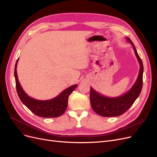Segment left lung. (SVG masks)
Listing matches in <instances>:
<instances>
[{
	"label": "left lung",
	"instance_id": "left-lung-1",
	"mask_svg": "<svg viewBox=\"0 0 157 157\" xmlns=\"http://www.w3.org/2000/svg\"><path fill=\"white\" fill-rule=\"evenodd\" d=\"M126 39L132 45L136 56L140 64L138 77L129 91L117 98L105 97L95 91L92 88H90V99L91 106L95 112L102 117H117L124 113L138 98L143 86V62L137 54L134 44H133L132 40L129 38H126Z\"/></svg>",
	"mask_w": 157,
	"mask_h": 157
}]
</instances>
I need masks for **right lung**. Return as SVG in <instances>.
Returning a JSON list of instances; mask_svg holds the SVG:
<instances>
[{
    "instance_id": "obj_1",
    "label": "right lung",
    "mask_w": 157,
    "mask_h": 157,
    "mask_svg": "<svg viewBox=\"0 0 157 157\" xmlns=\"http://www.w3.org/2000/svg\"><path fill=\"white\" fill-rule=\"evenodd\" d=\"M19 59V58H18ZM15 65L14 77L16 80V90L21 102L36 115L44 118H55L62 115L67 109L68 98L69 95L77 86V84L73 85L61 92L58 96L50 100L40 101L29 97L23 91L19 82L17 75V64Z\"/></svg>"
}]
</instances>
